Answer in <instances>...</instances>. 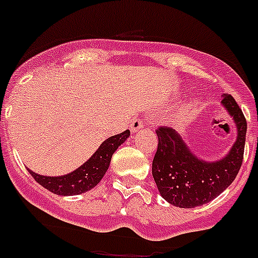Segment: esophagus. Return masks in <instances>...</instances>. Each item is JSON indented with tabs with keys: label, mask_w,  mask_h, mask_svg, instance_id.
Instances as JSON below:
<instances>
[{
	"label": "esophagus",
	"mask_w": 258,
	"mask_h": 258,
	"mask_svg": "<svg viewBox=\"0 0 258 258\" xmlns=\"http://www.w3.org/2000/svg\"><path fill=\"white\" fill-rule=\"evenodd\" d=\"M131 131L132 133H136V132L141 131L142 127H143V121H142V119H139V117H137V119H133L131 121Z\"/></svg>",
	"instance_id": "obj_1"
}]
</instances>
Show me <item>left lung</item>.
<instances>
[{
    "instance_id": "8db88e82",
    "label": "left lung",
    "mask_w": 258,
    "mask_h": 258,
    "mask_svg": "<svg viewBox=\"0 0 258 258\" xmlns=\"http://www.w3.org/2000/svg\"><path fill=\"white\" fill-rule=\"evenodd\" d=\"M225 106L237 125V141L219 161L198 158L185 142L169 126L156 131L157 151L152 162V175L164 200L181 209H193L209 203L233 183L243 161L247 121L230 94H224Z\"/></svg>"
}]
</instances>
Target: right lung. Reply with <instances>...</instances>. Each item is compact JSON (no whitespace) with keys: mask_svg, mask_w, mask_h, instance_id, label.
Returning <instances> with one entry per match:
<instances>
[{"mask_svg":"<svg viewBox=\"0 0 258 258\" xmlns=\"http://www.w3.org/2000/svg\"><path fill=\"white\" fill-rule=\"evenodd\" d=\"M129 136H131V132L125 131L106 139L88 161L66 175L43 176L35 174L32 170H28L35 181L48 189L49 192L58 196L82 195L84 192H88L89 189L94 188L100 183L110 166L113 152L126 141Z\"/></svg>","mask_w":258,"mask_h":258,"instance_id":"obj_1","label":"right lung"}]
</instances>
